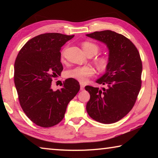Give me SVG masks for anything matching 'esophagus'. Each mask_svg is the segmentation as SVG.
Returning <instances> with one entry per match:
<instances>
[{
    "mask_svg": "<svg viewBox=\"0 0 158 158\" xmlns=\"http://www.w3.org/2000/svg\"><path fill=\"white\" fill-rule=\"evenodd\" d=\"M84 87H85V85L84 84H82V83H81V84H80V89H81V90H84Z\"/></svg>",
    "mask_w": 158,
    "mask_h": 158,
    "instance_id": "esophagus-1",
    "label": "esophagus"
}]
</instances>
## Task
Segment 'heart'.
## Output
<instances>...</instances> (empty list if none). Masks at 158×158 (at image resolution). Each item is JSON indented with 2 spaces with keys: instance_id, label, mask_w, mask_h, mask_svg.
<instances>
[{
  "instance_id": "obj_1",
  "label": "heart",
  "mask_w": 158,
  "mask_h": 158,
  "mask_svg": "<svg viewBox=\"0 0 158 158\" xmlns=\"http://www.w3.org/2000/svg\"><path fill=\"white\" fill-rule=\"evenodd\" d=\"M83 49L87 55L93 54V56L97 54L99 49L98 45L91 42H84L82 44ZM62 56L64 54V50L61 53ZM109 58L103 56L98 58L97 59V64L98 68L101 70H105L109 65ZM95 74V69L90 66H79L69 69L66 73V76L69 78H73L80 82L84 83L87 81L89 77H92Z\"/></svg>"
}]
</instances>
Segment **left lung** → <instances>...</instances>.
I'll return each mask as SVG.
<instances>
[{
  "label": "left lung",
  "mask_w": 158,
  "mask_h": 158,
  "mask_svg": "<svg viewBox=\"0 0 158 158\" xmlns=\"http://www.w3.org/2000/svg\"><path fill=\"white\" fill-rule=\"evenodd\" d=\"M85 35L106 44L109 61L105 73L95 81L105 87H85L90 96L87 113L101 123H114L131 111L139 93L142 73L139 53L129 39L114 31H96Z\"/></svg>",
  "instance_id": "obj_1"
}]
</instances>
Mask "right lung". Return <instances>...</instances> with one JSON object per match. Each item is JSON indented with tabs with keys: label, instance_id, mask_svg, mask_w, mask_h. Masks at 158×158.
I'll use <instances>...</instances> for the list:
<instances>
[{
	"label": "right lung",
	"instance_id": "1",
	"mask_svg": "<svg viewBox=\"0 0 158 158\" xmlns=\"http://www.w3.org/2000/svg\"><path fill=\"white\" fill-rule=\"evenodd\" d=\"M74 35L49 33L31 39L15 63V84L20 105L31 121L50 127L62 121L67 106L80 89L79 82L67 79L60 89H52V79L63 70L60 49Z\"/></svg>",
	"mask_w": 158,
	"mask_h": 158
}]
</instances>
